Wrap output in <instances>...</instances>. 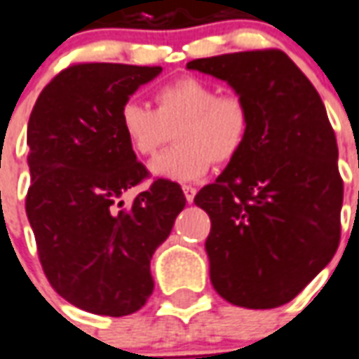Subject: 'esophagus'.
I'll list each match as a JSON object with an SVG mask.
<instances>
[{
  "mask_svg": "<svg viewBox=\"0 0 359 359\" xmlns=\"http://www.w3.org/2000/svg\"><path fill=\"white\" fill-rule=\"evenodd\" d=\"M182 189H184L185 201H187V203H193V199H195V193H197V189H195L193 185H184Z\"/></svg>",
  "mask_w": 359,
  "mask_h": 359,
  "instance_id": "esophagus-1",
  "label": "esophagus"
}]
</instances>
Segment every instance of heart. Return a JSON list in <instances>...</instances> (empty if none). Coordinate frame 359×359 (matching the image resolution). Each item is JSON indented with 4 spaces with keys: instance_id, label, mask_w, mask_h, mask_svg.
<instances>
[{
    "instance_id": "b5f03b06",
    "label": "heart",
    "mask_w": 359,
    "mask_h": 359,
    "mask_svg": "<svg viewBox=\"0 0 359 359\" xmlns=\"http://www.w3.org/2000/svg\"><path fill=\"white\" fill-rule=\"evenodd\" d=\"M154 110L129 98L118 111L119 129L131 151L151 156L174 131L175 147L151 162V172L168 182H195L210 162H232L248 141L251 114L238 94H218L212 83L180 77L152 93Z\"/></svg>"
}]
</instances>
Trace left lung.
Wrapping results in <instances>:
<instances>
[{"instance_id":"8db88e82","label":"left lung","mask_w":359,"mask_h":359,"mask_svg":"<svg viewBox=\"0 0 359 359\" xmlns=\"http://www.w3.org/2000/svg\"><path fill=\"white\" fill-rule=\"evenodd\" d=\"M249 106L241 152L195 195L210 216V282L233 306L288 304L334 257L344 185L321 96L280 50L201 57Z\"/></svg>"}]
</instances>
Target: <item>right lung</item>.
Listing matches in <instances>:
<instances>
[{
    "instance_id": "obj_1",
    "label": "right lung",
    "mask_w": 359,
    "mask_h": 359,
    "mask_svg": "<svg viewBox=\"0 0 359 359\" xmlns=\"http://www.w3.org/2000/svg\"><path fill=\"white\" fill-rule=\"evenodd\" d=\"M162 67L75 63L44 86L27 131V216L46 278L96 315L139 311L152 294L151 259L185 207L180 184L149 177L119 129L121 104Z\"/></svg>"
}]
</instances>
